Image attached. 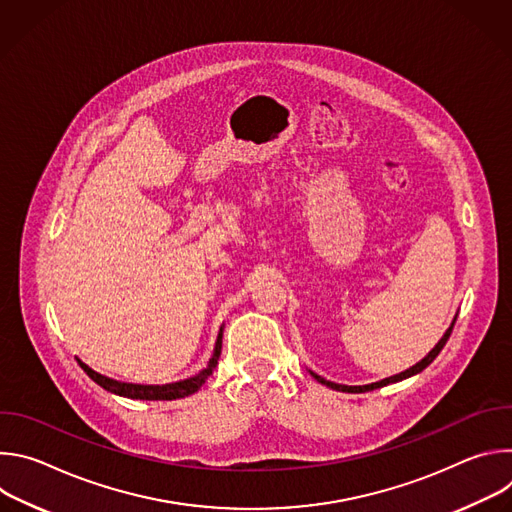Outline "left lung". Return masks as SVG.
I'll list each match as a JSON object with an SVG mask.
<instances>
[{"label": "left lung", "instance_id": "8db88e82", "mask_svg": "<svg viewBox=\"0 0 512 512\" xmlns=\"http://www.w3.org/2000/svg\"><path fill=\"white\" fill-rule=\"evenodd\" d=\"M454 324H456V318H454V322H452V326L446 330V334L442 336V340L437 342L431 350H429V354L425 356V358H421L417 364H413L411 369H407V371H403V373H399V375H395V377H389V379H383V381H379V383H371V385H362V387H348V385H338V383H332V381H326V379H322L320 375H316V373H312V377L318 381V383H322V385H326V387H330V389H334V391H342V393H367V391H373V389H381V387H385V385H391V383H399V381H403V379H409V377H413V375H417V373H421L425 367H429V364L433 362V358L442 352V348L446 346V342H448V338H450V334H452V328H454Z\"/></svg>", "mask_w": 512, "mask_h": 512}]
</instances>
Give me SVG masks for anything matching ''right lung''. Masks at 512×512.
I'll return each instance as SVG.
<instances>
[{
  "mask_svg": "<svg viewBox=\"0 0 512 512\" xmlns=\"http://www.w3.org/2000/svg\"><path fill=\"white\" fill-rule=\"evenodd\" d=\"M221 348H223V328H221V332H218L212 358L208 360V367L202 369L198 375H194V377H190V379H184V381H178V383H170V385H133V383H121V381H115V379H109V377H103V375L95 373V371L89 367V364H85L83 360H79V364H81V369H83L99 387H103L105 391L115 393V395H119V397L143 399V401H172V399H182V397H188V395L196 393V391L206 383V379H208V377L212 375V371L216 369L218 356H221Z\"/></svg>",
  "mask_w": 512,
  "mask_h": 512,
  "instance_id": "1",
  "label": "right lung"
}]
</instances>
